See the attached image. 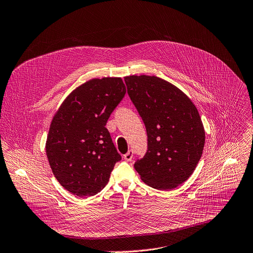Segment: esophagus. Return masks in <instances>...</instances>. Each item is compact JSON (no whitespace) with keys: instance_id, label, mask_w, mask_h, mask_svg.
<instances>
[{"instance_id":"obj_1","label":"esophagus","mask_w":253,"mask_h":253,"mask_svg":"<svg viewBox=\"0 0 253 253\" xmlns=\"http://www.w3.org/2000/svg\"><path fill=\"white\" fill-rule=\"evenodd\" d=\"M133 154H134L133 150H129L126 154H124V159L126 160V162H131L133 158Z\"/></svg>"}]
</instances>
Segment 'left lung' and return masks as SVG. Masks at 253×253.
Segmentation results:
<instances>
[{
    "instance_id": "left-lung-1",
    "label": "left lung",
    "mask_w": 253,
    "mask_h": 253,
    "mask_svg": "<svg viewBox=\"0 0 253 253\" xmlns=\"http://www.w3.org/2000/svg\"><path fill=\"white\" fill-rule=\"evenodd\" d=\"M128 95L141 116L148 148L134 169L157 190L175 189L194 172L205 145V129L192 100L155 76L124 78Z\"/></svg>"
}]
</instances>
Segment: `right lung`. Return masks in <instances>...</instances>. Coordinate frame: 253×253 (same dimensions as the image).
<instances>
[{"instance_id":"1","label":"right lung","mask_w":253,"mask_h":253,"mask_svg":"<svg viewBox=\"0 0 253 253\" xmlns=\"http://www.w3.org/2000/svg\"><path fill=\"white\" fill-rule=\"evenodd\" d=\"M125 94L121 78L91 79L75 88L54 114L45 149L66 191L88 197L108 183L121 155L105 126Z\"/></svg>"}]
</instances>
